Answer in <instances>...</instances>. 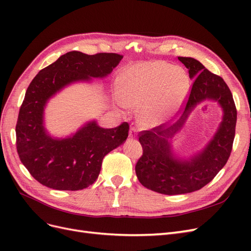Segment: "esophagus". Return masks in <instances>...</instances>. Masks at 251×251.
<instances>
[{"mask_svg":"<svg viewBox=\"0 0 251 251\" xmlns=\"http://www.w3.org/2000/svg\"><path fill=\"white\" fill-rule=\"evenodd\" d=\"M128 137H130L131 139H135L136 137H137V128L132 126L130 128V134H128Z\"/></svg>","mask_w":251,"mask_h":251,"instance_id":"esophagus-1","label":"esophagus"}]
</instances>
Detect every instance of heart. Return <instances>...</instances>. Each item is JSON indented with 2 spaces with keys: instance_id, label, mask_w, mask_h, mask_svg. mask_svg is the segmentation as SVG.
Here are the masks:
<instances>
[{
  "instance_id": "b5f03b06",
  "label": "heart",
  "mask_w": 251,
  "mask_h": 251,
  "mask_svg": "<svg viewBox=\"0 0 251 251\" xmlns=\"http://www.w3.org/2000/svg\"><path fill=\"white\" fill-rule=\"evenodd\" d=\"M124 102L128 107L142 105L139 119L147 126L161 124L184 101L189 79L183 68L153 62L136 65L120 78Z\"/></svg>"
}]
</instances>
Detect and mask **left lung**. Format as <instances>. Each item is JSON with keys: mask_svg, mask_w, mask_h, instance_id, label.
Wrapping results in <instances>:
<instances>
[{"mask_svg": "<svg viewBox=\"0 0 251 251\" xmlns=\"http://www.w3.org/2000/svg\"><path fill=\"white\" fill-rule=\"evenodd\" d=\"M178 59L188 69L189 77L194 78L184 112L169 128L159 126L139 134L143 154L135 166L140 183L163 195L193 193L209 183L228 160L237 124L232 94L223 78L193 57L179 56ZM205 100L217 101L222 107V124L203 150L187 159L178 158L173 154L168 138L185 123L196 104Z\"/></svg>", "mask_w": 251, "mask_h": 251, "instance_id": "left-lung-1", "label": "left lung"}]
</instances>
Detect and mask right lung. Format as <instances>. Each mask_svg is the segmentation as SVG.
<instances>
[{
	"label": "right lung",
	"instance_id": "obj_1",
	"mask_svg": "<svg viewBox=\"0 0 251 251\" xmlns=\"http://www.w3.org/2000/svg\"><path fill=\"white\" fill-rule=\"evenodd\" d=\"M123 55L71 51L44 68L30 82L21 105L17 150L22 163L41 184L57 191H79L93 184L103 157L123 144L128 135L126 123L103 128L89 121L66 138H54L44 126V111L51 97L76 81L103 78Z\"/></svg>",
	"mask_w": 251,
	"mask_h": 251
}]
</instances>
